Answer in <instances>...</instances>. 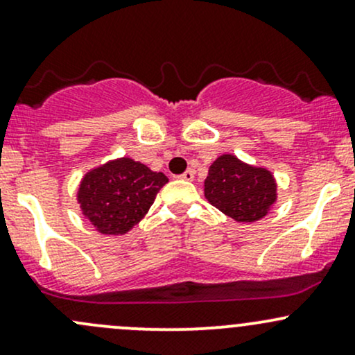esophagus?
Returning <instances> with one entry per match:
<instances>
[{"label": "esophagus", "mask_w": 355, "mask_h": 355, "mask_svg": "<svg viewBox=\"0 0 355 355\" xmlns=\"http://www.w3.org/2000/svg\"><path fill=\"white\" fill-rule=\"evenodd\" d=\"M179 179H184V181H193L194 179V173L191 169H188L186 173H182L181 176H179Z\"/></svg>", "instance_id": "obj_1"}]
</instances>
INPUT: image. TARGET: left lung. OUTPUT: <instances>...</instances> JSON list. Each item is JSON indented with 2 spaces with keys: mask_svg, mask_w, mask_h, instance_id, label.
I'll return each instance as SVG.
<instances>
[{
  "mask_svg": "<svg viewBox=\"0 0 355 355\" xmlns=\"http://www.w3.org/2000/svg\"><path fill=\"white\" fill-rule=\"evenodd\" d=\"M205 196L237 222H257L276 200V182L269 171L247 166L234 155H222L209 166Z\"/></svg>",
  "mask_w": 355,
  "mask_h": 355,
  "instance_id": "8db88e82",
  "label": "left lung"
}]
</instances>
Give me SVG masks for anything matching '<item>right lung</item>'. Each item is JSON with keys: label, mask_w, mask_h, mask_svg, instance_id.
<instances>
[{"label": "right lung", "mask_w": 355, "mask_h": 355, "mask_svg": "<svg viewBox=\"0 0 355 355\" xmlns=\"http://www.w3.org/2000/svg\"><path fill=\"white\" fill-rule=\"evenodd\" d=\"M166 182L162 173L123 157L87 173L78 198L101 234L121 235L142 220Z\"/></svg>", "instance_id": "obj_1"}]
</instances>
